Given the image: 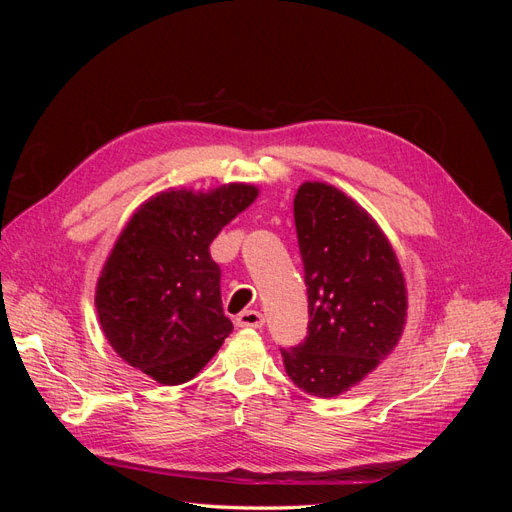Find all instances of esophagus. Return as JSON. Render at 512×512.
Here are the masks:
<instances>
[{"label": "esophagus", "mask_w": 512, "mask_h": 512, "mask_svg": "<svg viewBox=\"0 0 512 512\" xmlns=\"http://www.w3.org/2000/svg\"><path fill=\"white\" fill-rule=\"evenodd\" d=\"M235 322H237V327H241V329H260L262 324H265V316L256 312V309H245V312H241L237 316Z\"/></svg>", "instance_id": "1"}]
</instances>
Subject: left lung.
<instances>
[{"label": "left lung", "instance_id": "8db88e82", "mask_svg": "<svg viewBox=\"0 0 512 512\" xmlns=\"http://www.w3.org/2000/svg\"><path fill=\"white\" fill-rule=\"evenodd\" d=\"M294 226L309 322L301 344L280 350L290 380L329 399L397 346L408 309L404 273L378 224L333 185H301Z\"/></svg>", "mask_w": 512, "mask_h": 512}]
</instances>
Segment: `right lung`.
I'll list each match as a JSON object with an SVG mask.
<instances>
[{
    "label": "right lung",
    "instance_id": "add662e5",
    "mask_svg": "<svg viewBox=\"0 0 512 512\" xmlns=\"http://www.w3.org/2000/svg\"><path fill=\"white\" fill-rule=\"evenodd\" d=\"M256 196L245 183L209 194L170 190L132 215L96 290L102 331L123 361L173 386L192 380L220 350L232 322L209 245Z\"/></svg>",
    "mask_w": 512,
    "mask_h": 512
}]
</instances>
